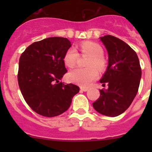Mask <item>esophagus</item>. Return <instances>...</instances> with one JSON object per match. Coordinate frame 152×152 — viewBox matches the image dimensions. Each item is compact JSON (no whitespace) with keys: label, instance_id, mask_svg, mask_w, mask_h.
I'll use <instances>...</instances> for the list:
<instances>
[{"label":"esophagus","instance_id":"34e87169","mask_svg":"<svg viewBox=\"0 0 152 152\" xmlns=\"http://www.w3.org/2000/svg\"><path fill=\"white\" fill-rule=\"evenodd\" d=\"M80 89H81V90H82V91H84V92H86L88 90V88H87V87H81Z\"/></svg>","mask_w":152,"mask_h":152}]
</instances>
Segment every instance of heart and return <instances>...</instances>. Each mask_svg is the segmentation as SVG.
Returning <instances> with one entry per match:
<instances>
[{"mask_svg": "<svg viewBox=\"0 0 152 152\" xmlns=\"http://www.w3.org/2000/svg\"><path fill=\"white\" fill-rule=\"evenodd\" d=\"M79 48L82 55L90 56L87 64L89 67L73 69L69 72L67 78L70 82L82 86H88L99 77V70L97 69L102 70L105 68L107 62L103 56L104 50L99 44L89 41L82 42ZM79 58V54L76 48H70L64 56L65 65L68 67H73L77 63Z\"/></svg>", "mask_w": 152, "mask_h": 152, "instance_id": "heart-1", "label": "heart"}]
</instances>
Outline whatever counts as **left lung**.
I'll use <instances>...</instances> for the list:
<instances>
[{
    "mask_svg": "<svg viewBox=\"0 0 152 152\" xmlns=\"http://www.w3.org/2000/svg\"><path fill=\"white\" fill-rule=\"evenodd\" d=\"M108 53V66L101 83L108 89L100 90V97L93 106L104 115L115 117L131 105L137 95L141 67L136 52L128 44L112 35L100 37Z\"/></svg>",
    "mask_w": 152,
    "mask_h": 152,
    "instance_id": "obj_1",
    "label": "left lung"
}]
</instances>
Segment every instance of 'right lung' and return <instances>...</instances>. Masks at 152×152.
Instances as JSON below:
<instances>
[{
  "instance_id": "add662e5",
  "label": "right lung",
  "mask_w": 152,
  "mask_h": 152,
  "mask_svg": "<svg viewBox=\"0 0 152 152\" xmlns=\"http://www.w3.org/2000/svg\"><path fill=\"white\" fill-rule=\"evenodd\" d=\"M71 46L64 37H49L32 43L21 54L18 80L24 99L35 113L54 117L70 107L79 87L60 82L67 69L64 56Z\"/></svg>"
}]
</instances>
